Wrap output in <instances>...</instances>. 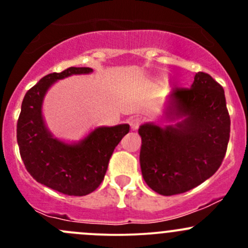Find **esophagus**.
Here are the masks:
<instances>
[{
	"mask_svg": "<svg viewBox=\"0 0 248 248\" xmlns=\"http://www.w3.org/2000/svg\"><path fill=\"white\" fill-rule=\"evenodd\" d=\"M142 122H144V119L141 116H134L132 119H129V126H131V128L133 131H136V129L139 128V126Z\"/></svg>",
	"mask_w": 248,
	"mask_h": 248,
	"instance_id": "1",
	"label": "esophagus"
}]
</instances>
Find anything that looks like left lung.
Instances as JSON below:
<instances>
[{
  "label": "left lung",
  "mask_w": 248,
  "mask_h": 248,
  "mask_svg": "<svg viewBox=\"0 0 248 248\" xmlns=\"http://www.w3.org/2000/svg\"><path fill=\"white\" fill-rule=\"evenodd\" d=\"M166 119L177 122L140 126V168L150 188L174 196L202 184L221 167L231 133L223 87L198 72L189 89L171 90Z\"/></svg>",
  "instance_id": "1"
}]
</instances>
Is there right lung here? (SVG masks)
Wrapping results in <instances>:
<instances>
[{
  "label": "right lung",
  "mask_w": 248,
  "mask_h": 248,
  "mask_svg": "<svg viewBox=\"0 0 248 248\" xmlns=\"http://www.w3.org/2000/svg\"><path fill=\"white\" fill-rule=\"evenodd\" d=\"M92 71L69 67L42 78L25 94L17 120V145L27 171L39 184L68 196H86L101 185L115 147L129 132L127 124L97 127L79 142L67 144L46 128L42 106L49 87L57 80Z\"/></svg>",
  "instance_id": "obj_1"
}]
</instances>
